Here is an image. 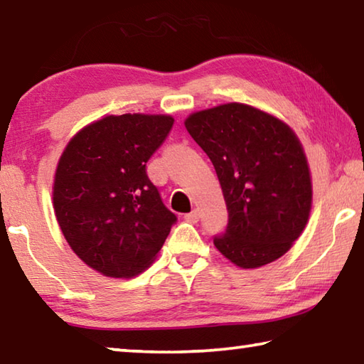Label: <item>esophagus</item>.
Returning a JSON list of instances; mask_svg holds the SVG:
<instances>
[{"mask_svg":"<svg viewBox=\"0 0 364 364\" xmlns=\"http://www.w3.org/2000/svg\"><path fill=\"white\" fill-rule=\"evenodd\" d=\"M184 220L189 221V223H197L199 221V210H193L191 213L184 215Z\"/></svg>","mask_w":364,"mask_h":364,"instance_id":"1","label":"esophagus"}]
</instances>
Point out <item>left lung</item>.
<instances>
[{
	"mask_svg": "<svg viewBox=\"0 0 364 364\" xmlns=\"http://www.w3.org/2000/svg\"><path fill=\"white\" fill-rule=\"evenodd\" d=\"M184 127L212 160L223 189L228 226L215 236V247L244 269L278 260L311 210V175L297 134L241 102L191 114Z\"/></svg>",
	"mask_w": 364,
	"mask_h": 364,
	"instance_id": "1",
	"label": "left lung"
}]
</instances>
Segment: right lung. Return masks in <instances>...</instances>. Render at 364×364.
I'll return each mask as SVG.
<instances>
[{
    "label": "right lung",
    "mask_w": 364,
    "mask_h": 364,
    "mask_svg": "<svg viewBox=\"0 0 364 364\" xmlns=\"http://www.w3.org/2000/svg\"><path fill=\"white\" fill-rule=\"evenodd\" d=\"M173 122L170 115H107L65 146L54 175V213L70 249L97 273H143L176 221L146 173Z\"/></svg>",
    "instance_id": "1"
}]
</instances>
